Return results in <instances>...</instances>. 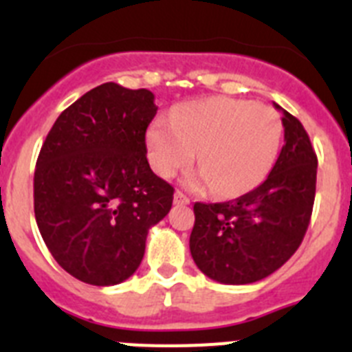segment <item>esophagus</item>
<instances>
[{"instance_id": "34e87169", "label": "esophagus", "mask_w": 352, "mask_h": 352, "mask_svg": "<svg viewBox=\"0 0 352 352\" xmlns=\"http://www.w3.org/2000/svg\"><path fill=\"white\" fill-rule=\"evenodd\" d=\"M174 204H190V199L186 197L183 192L176 190V194H174Z\"/></svg>"}]
</instances>
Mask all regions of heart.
Here are the masks:
<instances>
[{"label": "heart", "mask_w": 352, "mask_h": 352, "mask_svg": "<svg viewBox=\"0 0 352 352\" xmlns=\"http://www.w3.org/2000/svg\"><path fill=\"white\" fill-rule=\"evenodd\" d=\"M282 126L273 109L231 96L186 102L158 118L148 130L151 167L173 178L195 158L201 169L186 183L192 188L214 185L226 197L256 188L275 162Z\"/></svg>", "instance_id": "obj_1"}]
</instances>
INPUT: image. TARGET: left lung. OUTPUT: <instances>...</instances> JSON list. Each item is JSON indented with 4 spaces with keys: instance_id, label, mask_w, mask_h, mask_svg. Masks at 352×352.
<instances>
[{
    "instance_id": "left-lung-1",
    "label": "left lung",
    "mask_w": 352,
    "mask_h": 352,
    "mask_svg": "<svg viewBox=\"0 0 352 352\" xmlns=\"http://www.w3.org/2000/svg\"><path fill=\"white\" fill-rule=\"evenodd\" d=\"M284 146L268 178L227 203H195L190 254L220 284L263 280L298 250L316 197L317 157L300 120L278 104Z\"/></svg>"
}]
</instances>
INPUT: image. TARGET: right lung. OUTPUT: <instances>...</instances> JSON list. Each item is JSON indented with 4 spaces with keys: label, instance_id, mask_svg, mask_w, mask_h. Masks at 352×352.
<instances>
[{
    "label": "right lung",
    "instance_id": "obj_1",
    "mask_svg": "<svg viewBox=\"0 0 352 352\" xmlns=\"http://www.w3.org/2000/svg\"><path fill=\"white\" fill-rule=\"evenodd\" d=\"M157 109L149 89L100 84L65 109L40 149L36 226L77 280L105 287L132 276L148 231L173 206L174 188L146 158Z\"/></svg>",
    "mask_w": 352,
    "mask_h": 352
}]
</instances>
